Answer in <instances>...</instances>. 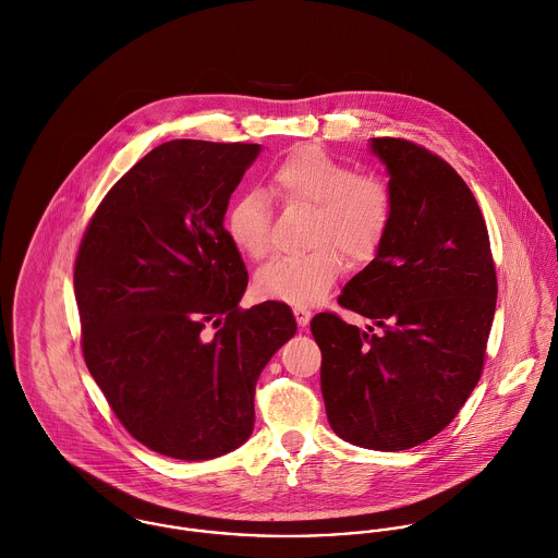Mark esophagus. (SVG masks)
<instances>
[{"mask_svg": "<svg viewBox=\"0 0 558 558\" xmlns=\"http://www.w3.org/2000/svg\"><path fill=\"white\" fill-rule=\"evenodd\" d=\"M293 315H295V322H298L300 328H306L311 324V319H313V313L308 308H304V306H295Z\"/></svg>", "mask_w": 558, "mask_h": 558, "instance_id": "esophagus-1", "label": "esophagus"}]
</instances>
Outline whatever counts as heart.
I'll return each mask as SVG.
<instances>
[{
    "label": "heart",
    "instance_id": "1",
    "mask_svg": "<svg viewBox=\"0 0 558 558\" xmlns=\"http://www.w3.org/2000/svg\"><path fill=\"white\" fill-rule=\"evenodd\" d=\"M271 192L289 207H311L306 254L280 256L256 274V291L276 302L311 306L335 284L342 256L351 265L371 260L392 222V190L371 172H355L317 144L289 153L271 172ZM269 201L263 192L239 196L226 216L232 245L260 260L269 254Z\"/></svg>",
    "mask_w": 558,
    "mask_h": 558
}]
</instances>
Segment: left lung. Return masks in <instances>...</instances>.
Segmentation results:
<instances>
[{
  "instance_id": "obj_1",
  "label": "left lung",
  "mask_w": 558,
  "mask_h": 558,
  "mask_svg": "<svg viewBox=\"0 0 558 558\" xmlns=\"http://www.w3.org/2000/svg\"><path fill=\"white\" fill-rule=\"evenodd\" d=\"M392 190V222L338 304L381 335L332 313L311 322L336 436L405 450L440 434L474 390L496 311L487 226L463 179L423 146L371 137Z\"/></svg>"
}]
</instances>
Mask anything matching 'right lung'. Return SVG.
<instances>
[{
  "mask_svg": "<svg viewBox=\"0 0 558 558\" xmlns=\"http://www.w3.org/2000/svg\"><path fill=\"white\" fill-rule=\"evenodd\" d=\"M258 153L203 140L153 148L77 252L88 371L124 429L172 459H214L252 436L256 381L298 332L282 302L239 308L247 271L223 216Z\"/></svg>",
  "mask_w": 558,
  "mask_h": 558,
  "instance_id": "add662e5",
  "label": "right lung"
}]
</instances>
